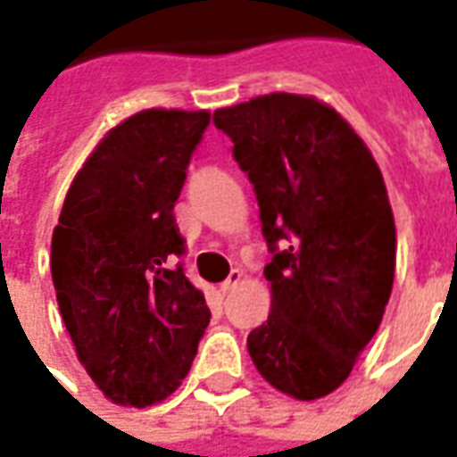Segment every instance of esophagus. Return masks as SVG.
Segmentation results:
<instances>
[{
    "label": "esophagus",
    "instance_id": "obj_1",
    "mask_svg": "<svg viewBox=\"0 0 457 457\" xmlns=\"http://www.w3.org/2000/svg\"><path fill=\"white\" fill-rule=\"evenodd\" d=\"M241 278H244V273H241L238 268H234V270L228 273V278H226L221 286H219V290H221L223 295H226V293H231V290H234V287L241 283Z\"/></svg>",
    "mask_w": 457,
    "mask_h": 457
}]
</instances>
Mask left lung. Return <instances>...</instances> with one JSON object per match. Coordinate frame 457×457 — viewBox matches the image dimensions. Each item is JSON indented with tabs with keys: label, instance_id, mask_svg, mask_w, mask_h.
Returning <instances> with one entry per match:
<instances>
[{
	"label": "left lung",
	"instance_id": "obj_1",
	"mask_svg": "<svg viewBox=\"0 0 457 457\" xmlns=\"http://www.w3.org/2000/svg\"><path fill=\"white\" fill-rule=\"evenodd\" d=\"M253 184L270 315L248 335L261 377L300 401L349 377L389 303L396 226L357 132L315 98L270 93L213 112Z\"/></svg>",
	"mask_w": 457,
	"mask_h": 457
}]
</instances>
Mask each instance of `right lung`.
<instances>
[{
	"label": "right lung",
	"mask_w": 457,
	"mask_h": 457,
	"mask_svg": "<svg viewBox=\"0 0 457 457\" xmlns=\"http://www.w3.org/2000/svg\"><path fill=\"white\" fill-rule=\"evenodd\" d=\"M206 110H142L76 174L51 238L61 317L98 389L125 406L167 399L192 367L212 312L179 261L174 221Z\"/></svg>",
	"instance_id": "right-lung-1"
}]
</instances>
